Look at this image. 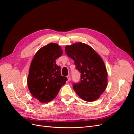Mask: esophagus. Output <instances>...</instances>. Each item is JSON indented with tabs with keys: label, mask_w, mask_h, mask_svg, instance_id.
<instances>
[{
	"label": "esophagus",
	"mask_w": 134,
	"mask_h": 134,
	"mask_svg": "<svg viewBox=\"0 0 134 134\" xmlns=\"http://www.w3.org/2000/svg\"><path fill=\"white\" fill-rule=\"evenodd\" d=\"M67 78H68V80L69 81H69L70 80V79H71V76H70V74L68 75L67 76Z\"/></svg>",
	"instance_id": "1"
}]
</instances>
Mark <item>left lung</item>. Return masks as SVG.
I'll use <instances>...</instances> for the list:
<instances>
[{"label": "left lung", "mask_w": 134, "mask_h": 134, "mask_svg": "<svg viewBox=\"0 0 134 134\" xmlns=\"http://www.w3.org/2000/svg\"><path fill=\"white\" fill-rule=\"evenodd\" d=\"M66 55L74 61L81 73L80 83L73 89L80 98L87 102L98 99L107 87V71L100 56L90 45L76 42L65 46Z\"/></svg>", "instance_id": "1"}]
</instances>
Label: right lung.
<instances>
[{"mask_svg": "<svg viewBox=\"0 0 134 134\" xmlns=\"http://www.w3.org/2000/svg\"><path fill=\"white\" fill-rule=\"evenodd\" d=\"M63 52L58 43H50L40 48L32 60L27 86L32 96L40 102L53 100L68 80L61 75L60 67L56 64Z\"/></svg>", "mask_w": 134, "mask_h": 134, "instance_id": "add662e5", "label": "right lung"}]
</instances>
